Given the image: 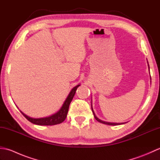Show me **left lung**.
<instances>
[{"label": "left lung", "instance_id": "left-lung-1", "mask_svg": "<svg viewBox=\"0 0 160 160\" xmlns=\"http://www.w3.org/2000/svg\"><path fill=\"white\" fill-rule=\"evenodd\" d=\"M148 67H149V66H148ZM91 109H92V112H93V113L94 118H96V120L97 121L100 122V123H102V124H107V125H112V126H116V125H120V124H124V122H122V123H113V122H104V121L101 120H100L99 118H98L96 117V115H95V113H94V111H93V108H92V104H91Z\"/></svg>", "mask_w": 160, "mask_h": 160}]
</instances>
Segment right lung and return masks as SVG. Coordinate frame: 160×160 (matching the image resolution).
<instances>
[{
	"label": "right lung",
	"mask_w": 160,
	"mask_h": 160,
	"mask_svg": "<svg viewBox=\"0 0 160 160\" xmlns=\"http://www.w3.org/2000/svg\"><path fill=\"white\" fill-rule=\"evenodd\" d=\"M79 86L80 84H78L77 86L74 87L73 89H71L69 94L68 95L67 99L63 103L62 107L60 108V110L58 112H56V113L50 115L49 117L41 118H32L31 117L28 116V115L22 113L21 111H20V112H21V113L25 117L26 119H28L30 122H32V123L34 124L41 125V126H52V125H56V124L62 123V122L65 120L67 118L70 103L72 101L74 95L76 93V91L78 89V87Z\"/></svg>",
	"instance_id": "right-lung-1"
}]
</instances>
